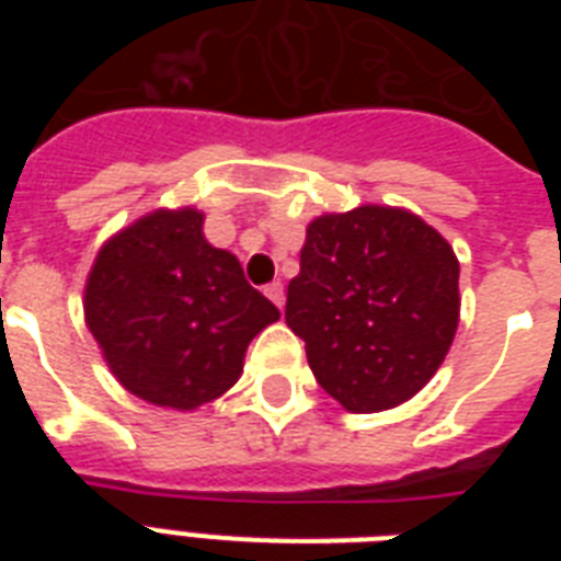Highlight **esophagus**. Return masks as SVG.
Segmentation results:
<instances>
[{
  "label": "esophagus",
  "mask_w": 561,
  "mask_h": 561,
  "mask_svg": "<svg viewBox=\"0 0 561 561\" xmlns=\"http://www.w3.org/2000/svg\"><path fill=\"white\" fill-rule=\"evenodd\" d=\"M264 294H267V299H271L273 306H279L285 302V288H282V282H271L267 288H264Z\"/></svg>",
  "instance_id": "34e87169"
}]
</instances>
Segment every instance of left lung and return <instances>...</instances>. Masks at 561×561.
<instances>
[{"instance_id":"8db88e82","label":"left lung","mask_w":561,"mask_h":561,"mask_svg":"<svg viewBox=\"0 0 561 561\" xmlns=\"http://www.w3.org/2000/svg\"><path fill=\"white\" fill-rule=\"evenodd\" d=\"M285 323L317 383L350 413L390 410L425 387L460 323V262L408 209L358 206L308 224Z\"/></svg>"}]
</instances>
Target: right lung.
<instances>
[{
    "mask_svg": "<svg viewBox=\"0 0 561 561\" xmlns=\"http://www.w3.org/2000/svg\"><path fill=\"white\" fill-rule=\"evenodd\" d=\"M83 314L118 383L157 408L194 410L238 381L279 308L232 253L203 238V211L157 209L101 247Z\"/></svg>",
    "mask_w": 561,
    "mask_h": 561,
    "instance_id": "add662e5",
    "label": "right lung"
}]
</instances>
